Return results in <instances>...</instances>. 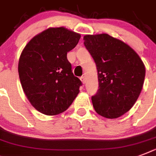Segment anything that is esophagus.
Wrapping results in <instances>:
<instances>
[{
  "mask_svg": "<svg viewBox=\"0 0 156 156\" xmlns=\"http://www.w3.org/2000/svg\"><path fill=\"white\" fill-rule=\"evenodd\" d=\"M80 79H81V81H82V83H83V84H85V83H86L85 77H84V76H82V77L80 78Z\"/></svg>",
  "mask_w": 156,
  "mask_h": 156,
  "instance_id": "34e87169",
  "label": "esophagus"
}]
</instances>
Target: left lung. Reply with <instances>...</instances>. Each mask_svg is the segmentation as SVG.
<instances>
[{
	"label": "left lung",
	"mask_w": 156,
	"mask_h": 156,
	"mask_svg": "<svg viewBox=\"0 0 156 156\" xmlns=\"http://www.w3.org/2000/svg\"><path fill=\"white\" fill-rule=\"evenodd\" d=\"M83 40L97 66L100 88L91 98L93 107L106 118L120 117L140 95L145 66L130 46L108 34L86 35Z\"/></svg>",
	"instance_id": "8db88e82"
}]
</instances>
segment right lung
Instances as JSON below:
<instances>
[{"label":"right lung","mask_w":156,"mask_h":156,"mask_svg":"<svg viewBox=\"0 0 156 156\" xmlns=\"http://www.w3.org/2000/svg\"><path fill=\"white\" fill-rule=\"evenodd\" d=\"M81 35L64 27H49L27 44L18 61L21 85L30 104L47 116L63 112L79 93L80 79L73 75L67 52Z\"/></svg>","instance_id":"add662e5"}]
</instances>
